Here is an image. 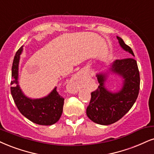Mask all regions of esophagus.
<instances>
[{
	"instance_id": "esophagus-1",
	"label": "esophagus",
	"mask_w": 154,
	"mask_h": 154,
	"mask_svg": "<svg viewBox=\"0 0 154 154\" xmlns=\"http://www.w3.org/2000/svg\"><path fill=\"white\" fill-rule=\"evenodd\" d=\"M82 79L83 78H82V75H81V74L78 73L77 75H75L73 79V83L74 86H77V85L80 84L81 81H82Z\"/></svg>"
}]
</instances>
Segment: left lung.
Listing matches in <instances>:
<instances>
[{
    "mask_svg": "<svg viewBox=\"0 0 154 154\" xmlns=\"http://www.w3.org/2000/svg\"><path fill=\"white\" fill-rule=\"evenodd\" d=\"M121 46L134 56L132 49L122 38L117 36ZM111 71L124 79L123 88L117 93H111L104 88L106 75H97L100 85L91 92L90 103L86 114L94 123L110 125L122 118L134 105L137 99L140 89V74L137 62L134 58L116 60L111 65Z\"/></svg>",
    "mask_w": 154,
    "mask_h": 154,
    "instance_id": "obj_1",
    "label": "left lung"
}]
</instances>
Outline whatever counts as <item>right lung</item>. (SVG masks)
Returning a JSON list of instances; mask_svg holds the SVG:
<instances>
[{
	"label": "right lung",
	"instance_id": "1",
	"mask_svg": "<svg viewBox=\"0 0 154 154\" xmlns=\"http://www.w3.org/2000/svg\"><path fill=\"white\" fill-rule=\"evenodd\" d=\"M23 47L17 51L13 59L11 74V92L19 111L32 122L43 126L54 124L63 113L64 98L56 91V87L46 97L31 99L23 94L18 82V63Z\"/></svg>",
	"mask_w": 154,
	"mask_h": 154
}]
</instances>
